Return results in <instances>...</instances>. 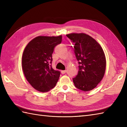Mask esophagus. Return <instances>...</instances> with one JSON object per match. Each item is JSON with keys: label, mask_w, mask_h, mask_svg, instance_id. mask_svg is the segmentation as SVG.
<instances>
[{"label": "esophagus", "mask_w": 127, "mask_h": 127, "mask_svg": "<svg viewBox=\"0 0 127 127\" xmlns=\"http://www.w3.org/2000/svg\"><path fill=\"white\" fill-rule=\"evenodd\" d=\"M66 70H62V71H61V73H62V74H64L65 73H66Z\"/></svg>", "instance_id": "obj_1"}]
</instances>
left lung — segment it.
Here are the masks:
<instances>
[{
	"mask_svg": "<svg viewBox=\"0 0 127 127\" xmlns=\"http://www.w3.org/2000/svg\"><path fill=\"white\" fill-rule=\"evenodd\" d=\"M66 36L74 44V53L79 61V71L73 78L75 86L87 92L95 88L103 78L106 58L101 46L85 33H70Z\"/></svg>",
	"mask_w": 127,
	"mask_h": 127,
	"instance_id": "obj_1",
	"label": "left lung"
}]
</instances>
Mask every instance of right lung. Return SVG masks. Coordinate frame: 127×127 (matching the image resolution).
Here are the masks:
<instances>
[{
    "instance_id": "add662e5",
    "label": "right lung",
    "mask_w": 127,
    "mask_h": 127,
    "mask_svg": "<svg viewBox=\"0 0 127 127\" xmlns=\"http://www.w3.org/2000/svg\"><path fill=\"white\" fill-rule=\"evenodd\" d=\"M62 36H39L29 42L23 51L22 65L27 80L36 90L49 91L55 87L61 72L51 66L52 55Z\"/></svg>"
}]
</instances>
